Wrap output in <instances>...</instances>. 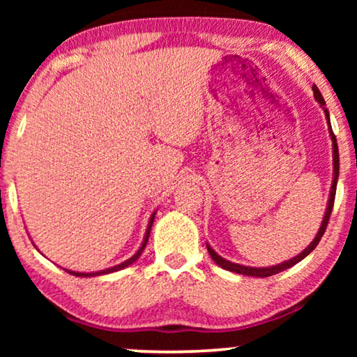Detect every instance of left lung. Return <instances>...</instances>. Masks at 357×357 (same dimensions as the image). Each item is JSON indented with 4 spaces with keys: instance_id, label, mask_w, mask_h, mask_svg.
I'll list each match as a JSON object with an SVG mask.
<instances>
[{
    "instance_id": "8db88e82",
    "label": "left lung",
    "mask_w": 357,
    "mask_h": 357,
    "mask_svg": "<svg viewBox=\"0 0 357 357\" xmlns=\"http://www.w3.org/2000/svg\"><path fill=\"white\" fill-rule=\"evenodd\" d=\"M312 89H314L315 100L319 102V104H320L321 107H324V105H325V100H324V97H321L320 91L317 89V86L312 87ZM324 109H325V107H324ZM325 116H326V121H328V131H330V136H331V143H333V183H331L330 199H328V206H326V211H325V218H324V221H321V226H320V229H319V232H317L315 238H314V241L310 242V245L307 247L304 252L299 253V255H297V257L291 258V260H287V261H284V263H280V265H276V266H270V268H250V266L238 265V263L227 261V260H224L222 257H219L218 253L214 252L213 248L209 247L208 243H206L209 255H211L213 260L216 261L219 266L224 268V270H227V271H234V273H238V275H245V276H257V278L273 276V275H276V273L284 271V270H287V268L294 266L296 263H299L301 260H304V258H305L307 255H309V253H310L312 250H314V248H315L317 245H319L320 238H321V236H324V234H325V229H326V226H328L330 214H331V211H333V203H335V195H336V183H338V175H340V155H338V144H336V136H335V133H333V130H331V125H330V114H328V110H326V109H325Z\"/></svg>"
}]
</instances>
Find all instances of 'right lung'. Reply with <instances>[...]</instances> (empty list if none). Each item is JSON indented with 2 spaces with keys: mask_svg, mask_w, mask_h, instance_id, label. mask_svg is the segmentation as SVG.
I'll return each instance as SVG.
<instances>
[{
  "mask_svg": "<svg viewBox=\"0 0 357 357\" xmlns=\"http://www.w3.org/2000/svg\"><path fill=\"white\" fill-rule=\"evenodd\" d=\"M154 216H155V213L153 214V216H151V219H149V224H148V231H146V234H144V241H143V243H141V247H139V250L135 253L133 257L131 258H128V260L126 261H123V263H120V265H116V266H114V268H107V270H102V271H96V273H76V271H70V270H66L68 273H70V275H75V276H81V278H91V276H99V275H107V273H114V271H119V270H123V268H126V266H130L131 263H135L136 260H138L139 258V255L141 253H143V250H144V247H146V243H148V238H149V232H151V227H153V222H154Z\"/></svg>",
  "mask_w": 357,
  "mask_h": 357,
  "instance_id": "1",
  "label": "right lung"
}]
</instances>
